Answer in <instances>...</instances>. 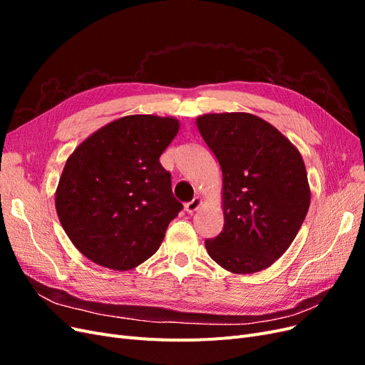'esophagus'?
I'll use <instances>...</instances> for the list:
<instances>
[{"mask_svg": "<svg viewBox=\"0 0 365 365\" xmlns=\"http://www.w3.org/2000/svg\"><path fill=\"white\" fill-rule=\"evenodd\" d=\"M201 204H202V200L201 197H193V200L190 201V202H187L185 204V207H184V210H185V213L187 215H193L197 208L201 207Z\"/></svg>", "mask_w": 365, "mask_h": 365, "instance_id": "obj_1", "label": "esophagus"}]
</instances>
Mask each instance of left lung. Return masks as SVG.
<instances>
[{"label":"left lung","instance_id":"obj_1","mask_svg":"<svg viewBox=\"0 0 365 365\" xmlns=\"http://www.w3.org/2000/svg\"><path fill=\"white\" fill-rule=\"evenodd\" d=\"M196 126L222 170L224 228L205 240L208 256L233 274L269 268L291 247L311 204L302 153L248 113L204 114Z\"/></svg>","mask_w":365,"mask_h":365}]
</instances>
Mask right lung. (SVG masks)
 Here are the masks:
<instances>
[{
	"instance_id": "add662e5",
	"label": "right lung",
	"mask_w": 365,
	"mask_h": 365,
	"mask_svg": "<svg viewBox=\"0 0 365 365\" xmlns=\"http://www.w3.org/2000/svg\"><path fill=\"white\" fill-rule=\"evenodd\" d=\"M178 130L175 117L126 115L97 129L68 157L54 205L86 259L128 271L157 252L182 208L160 163Z\"/></svg>"
}]
</instances>
